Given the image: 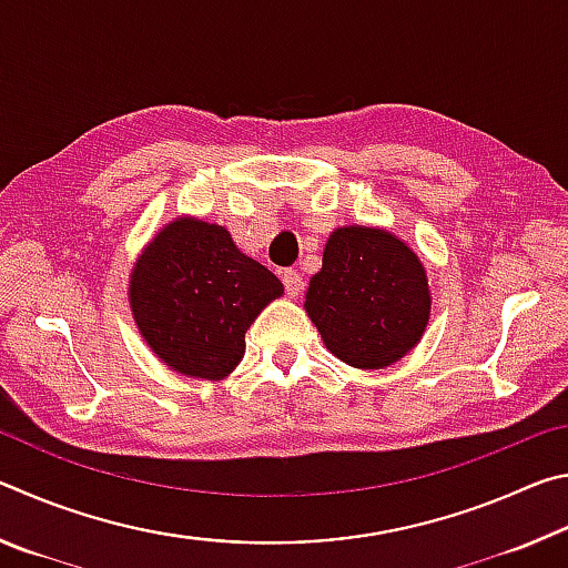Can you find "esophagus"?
I'll list each match as a JSON object with an SVG mask.
<instances>
[{
  "label": "esophagus",
  "mask_w": 568,
  "mask_h": 568,
  "mask_svg": "<svg viewBox=\"0 0 568 568\" xmlns=\"http://www.w3.org/2000/svg\"><path fill=\"white\" fill-rule=\"evenodd\" d=\"M281 281L285 285V293L291 295V297H297V295L303 293V277H301V273H297V271H283L281 273Z\"/></svg>",
  "instance_id": "obj_1"
}]
</instances>
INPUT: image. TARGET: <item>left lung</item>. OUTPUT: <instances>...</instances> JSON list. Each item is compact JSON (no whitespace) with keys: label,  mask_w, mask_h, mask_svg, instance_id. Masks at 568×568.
<instances>
[{"label":"left lung","mask_w":568,"mask_h":568,"mask_svg":"<svg viewBox=\"0 0 568 568\" xmlns=\"http://www.w3.org/2000/svg\"><path fill=\"white\" fill-rule=\"evenodd\" d=\"M305 311L335 358L363 371L388 368L426 331L428 277L418 255L388 230L338 227L307 285Z\"/></svg>","instance_id":"left-lung-1"}]
</instances>
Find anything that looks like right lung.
I'll return each mask as SVG.
<instances>
[{
    "label": "right lung",
    "mask_w": 568,
    "mask_h": 568,
    "mask_svg": "<svg viewBox=\"0 0 568 568\" xmlns=\"http://www.w3.org/2000/svg\"><path fill=\"white\" fill-rule=\"evenodd\" d=\"M283 283L223 225L178 217L142 250L130 307L142 338L172 371L223 381L245 355V333Z\"/></svg>",
    "instance_id": "1"
}]
</instances>
